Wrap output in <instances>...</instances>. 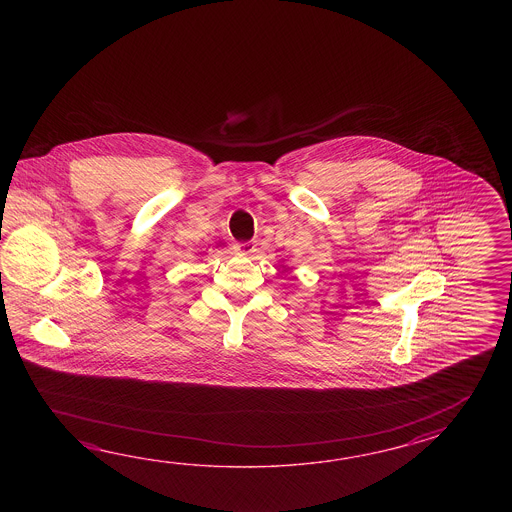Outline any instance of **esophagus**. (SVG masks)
<instances>
[{"mask_svg":"<svg viewBox=\"0 0 512 512\" xmlns=\"http://www.w3.org/2000/svg\"><path fill=\"white\" fill-rule=\"evenodd\" d=\"M238 251L241 254H247V256H252L254 252L258 251V243L256 241H243L238 245Z\"/></svg>","mask_w":512,"mask_h":512,"instance_id":"obj_1","label":"esophagus"}]
</instances>
